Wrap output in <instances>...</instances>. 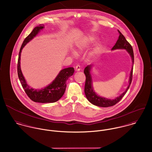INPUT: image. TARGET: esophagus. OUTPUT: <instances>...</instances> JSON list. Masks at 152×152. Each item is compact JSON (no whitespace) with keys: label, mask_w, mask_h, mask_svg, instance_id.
I'll use <instances>...</instances> for the list:
<instances>
[{"label":"esophagus","mask_w":152,"mask_h":152,"mask_svg":"<svg viewBox=\"0 0 152 152\" xmlns=\"http://www.w3.org/2000/svg\"><path fill=\"white\" fill-rule=\"evenodd\" d=\"M80 69H81V66H80L79 65H76V66H75V70H76L77 71H80Z\"/></svg>","instance_id":"esophagus-1"}]
</instances>
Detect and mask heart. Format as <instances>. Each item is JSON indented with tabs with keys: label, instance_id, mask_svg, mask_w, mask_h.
Instances as JSON below:
<instances>
[{
	"label": "heart",
	"instance_id": "1",
	"mask_svg": "<svg viewBox=\"0 0 152 152\" xmlns=\"http://www.w3.org/2000/svg\"><path fill=\"white\" fill-rule=\"evenodd\" d=\"M97 38L95 37H86L85 38H83L82 39H81L80 41H78L77 43V47L78 50L80 51H84V50L87 49V48H88L91 45H92L96 41ZM100 50V47H96L94 50V53H96ZM72 54L74 56H76L77 55V53L75 51H72Z\"/></svg>",
	"mask_w": 152,
	"mask_h": 152
}]
</instances>
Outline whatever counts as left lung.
<instances>
[{"label": "left lung", "mask_w": 152, "mask_h": 152, "mask_svg": "<svg viewBox=\"0 0 152 152\" xmlns=\"http://www.w3.org/2000/svg\"><path fill=\"white\" fill-rule=\"evenodd\" d=\"M120 35L118 37V40L117 41L115 45L113 47L112 50H117V49H124L126 50V51L128 52V53L130 54V56L132 59L133 64H134V53L132 45L129 43V42L126 39L124 35L118 30ZM91 68V65H88L87 66L84 71V72L86 75V84H85V87H84V92L86 94V96L87 99V100L90 101L93 104L101 107H108L110 106H113L117 104L118 101H120V100L123 97V96L126 94L127 90H129L130 84L132 83V78H133V67L132 68L130 74V78H129V85L128 86L126 90L122 93L119 97L115 98V99L111 100V99H107L104 97H101L100 96H98L93 90V86H92V79L90 74V69Z\"/></svg>", "instance_id": "1"}]
</instances>
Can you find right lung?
I'll use <instances>...</instances> for the list:
<instances>
[{
  "label": "right lung",
  "mask_w": 152,
  "mask_h": 152,
  "mask_svg": "<svg viewBox=\"0 0 152 152\" xmlns=\"http://www.w3.org/2000/svg\"><path fill=\"white\" fill-rule=\"evenodd\" d=\"M44 28V25L41 24L39 25V26L35 27L31 33L23 41L19 53L18 61V75L23 88L31 100L34 102L41 103L54 102L59 100L64 95L66 86V81L69 77L73 75L74 72V68L69 67L62 69L55 79L47 87L41 90H35L30 88V87L27 84L22 73L20 65V53L22 50L25 46V45L32 40L39 33L41 29H42Z\"/></svg>",
  "instance_id": "obj_1"
}]
</instances>
